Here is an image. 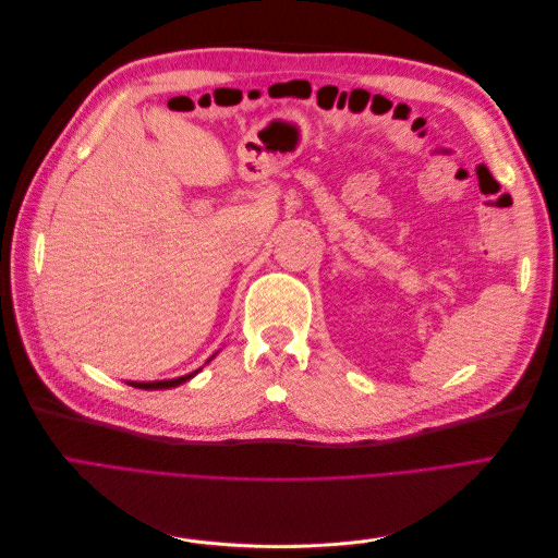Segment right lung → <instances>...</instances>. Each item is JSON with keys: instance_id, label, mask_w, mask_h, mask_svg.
Listing matches in <instances>:
<instances>
[{"instance_id": "1", "label": "right lung", "mask_w": 558, "mask_h": 558, "mask_svg": "<svg viewBox=\"0 0 558 558\" xmlns=\"http://www.w3.org/2000/svg\"><path fill=\"white\" fill-rule=\"evenodd\" d=\"M197 375V369L195 373H191V375H183V377H177V379H162V381H128L130 386H134V388H144V391H158V388H174V386H179V384H183V381H189L191 377H195Z\"/></svg>"}]
</instances>
